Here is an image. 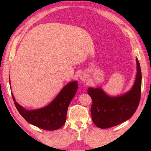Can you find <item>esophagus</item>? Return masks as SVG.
<instances>
[{
    "instance_id": "esophagus-1",
    "label": "esophagus",
    "mask_w": 151,
    "mask_h": 151,
    "mask_svg": "<svg viewBox=\"0 0 151 151\" xmlns=\"http://www.w3.org/2000/svg\"><path fill=\"white\" fill-rule=\"evenodd\" d=\"M80 79H81V81H83V82L87 81V79H88L87 75H86V73H82V75H81V77H80Z\"/></svg>"
}]
</instances>
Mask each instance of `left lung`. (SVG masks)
<instances>
[{"label": "left lung", "mask_w": 151, "mask_h": 151, "mask_svg": "<svg viewBox=\"0 0 151 151\" xmlns=\"http://www.w3.org/2000/svg\"><path fill=\"white\" fill-rule=\"evenodd\" d=\"M137 73L132 87L123 95L110 96L101 87L89 88L92 99L91 114L93 123L100 129H108L123 123L132 116L141 97L142 71L136 58Z\"/></svg>", "instance_id": "obj_1"}]
</instances>
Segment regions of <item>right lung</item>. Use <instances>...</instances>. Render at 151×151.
<instances>
[{"instance_id": "obj_1", "label": "right lung", "mask_w": 151, "mask_h": 151, "mask_svg": "<svg viewBox=\"0 0 151 151\" xmlns=\"http://www.w3.org/2000/svg\"><path fill=\"white\" fill-rule=\"evenodd\" d=\"M9 85L11 86L10 82ZM77 89V81L70 82L64 86L50 104L45 107L30 110H27L18 104L12 93V95L19 114L27 122L41 129L55 130L65 124L67 109Z\"/></svg>"}]
</instances>
